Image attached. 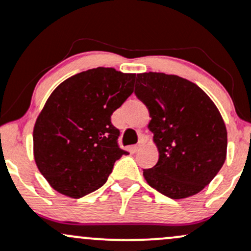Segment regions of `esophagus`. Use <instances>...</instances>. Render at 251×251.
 <instances>
[{
	"instance_id": "34e87169",
	"label": "esophagus",
	"mask_w": 251,
	"mask_h": 251,
	"mask_svg": "<svg viewBox=\"0 0 251 251\" xmlns=\"http://www.w3.org/2000/svg\"><path fill=\"white\" fill-rule=\"evenodd\" d=\"M143 147H144V141H143V139H141V141L138 142V144L134 147V150H137V151H138V150H141Z\"/></svg>"
}]
</instances>
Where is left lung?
<instances>
[{
	"instance_id": "obj_1",
	"label": "left lung",
	"mask_w": 251,
	"mask_h": 251,
	"mask_svg": "<svg viewBox=\"0 0 251 251\" xmlns=\"http://www.w3.org/2000/svg\"><path fill=\"white\" fill-rule=\"evenodd\" d=\"M134 94L147 105L159 151L156 165L143 170L147 183L173 200L199 194L227 152V131L214 102L188 79L156 72L137 75Z\"/></svg>"
}]
</instances>
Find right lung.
<instances>
[{
    "instance_id": "add662e5",
    "label": "right lung",
    "mask_w": 251,
    "mask_h": 251,
    "mask_svg": "<svg viewBox=\"0 0 251 251\" xmlns=\"http://www.w3.org/2000/svg\"><path fill=\"white\" fill-rule=\"evenodd\" d=\"M136 75L97 67L62 81L50 94L33 127V157L49 185L80 199L107 181L128 154L118 146L110 117L133 92Z\"/></svg>"
}]
</instances>
